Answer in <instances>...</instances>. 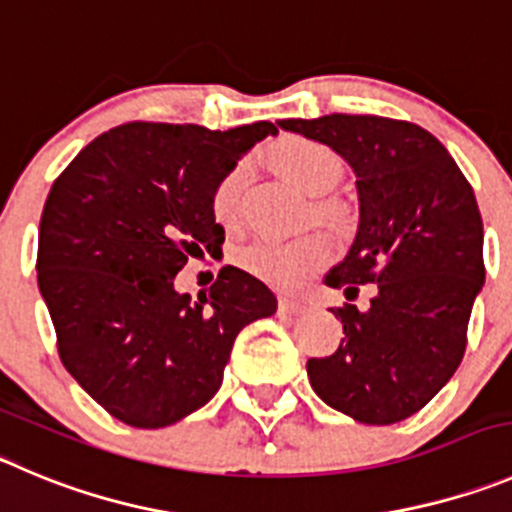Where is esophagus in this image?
<instances>
[{
	"label": "esophagus",
	"mask_w": 512,
	"mask_h": 512,
	"mask_svg": "<svg viewBox=\"0 0 512 512\" xmlns=\"http://www.w3.org/2000/svg\"><path fill=\"white\" fill-rule=\"evenodd\" d=\"M278 310L283 315H298V313H305V303H300V300H293V298H280L278 300Z\"/></svg>",
	"instance_id": "1"
}]
</instances>
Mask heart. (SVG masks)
Masks as SVG:
<instances>
[{"mask_svg":"<svg viewBox=\"0 0 512 512\" xmlns=\"http://www.w3.org/2000/svg\"><path fill=\"white\" fill-rule=\"evenodd\" d=\"M275 169L288 176L293 184L308 194H323L341 181V156L331 146L305 136H285L270 148ZM245 179V166H232L214 184L212 207L214 219L222 227H237L240 222V189ZM315 212L326 214V204H318ZM331 257V240L321 232H305L290 240L280 237H252L237 250V262L250 275L278 288H295Z\"/></svg>","mask_w":512,"mask_h":512,"instance_id":"obj_1","label":"heart"}]
</instances>
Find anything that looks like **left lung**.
Instances as JSON below:
<instances>
[{"label": "left lung", "mask_w": 512, "mask_h": 512, "mask_svg": "<svg viewBox=\"0 0 512 512\" xmlns=\"http://www.w3.org/2000/svg\"><path fill=\"white\" fill-rule=\"evenodd\" d=\"M278 126L326 143L353 166L361 222L326 285L346 300L374 285L369 308H331L346 338L331 356L308 358L310 386L356 422H401L465 356L472 303L485 283L475 191L450 151L417 123L331 113Z\"/></svg>", "instance_id": "8db88e82"}]
</instances>
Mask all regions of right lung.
<instances>
[{"label":"right lung","mask_w":512,"mask_h":512,"mask_svg":"<svg viewBox=\"0 0 512 512\" xmlns=\"http://www.w3.org/2000/svg\"><path fill=\"white\" fill-rule=\"evenodd\" d=\"M278 128L232 131L133 121L80 151L47 194L37 283L62 366L111 417L159 429L222 386L237 333L275 313L265 283L224 265L207 293L179 295L189 257L217 252L212 189Z\"/></svg>","instance_id":"obj_1"}]
</instances>
